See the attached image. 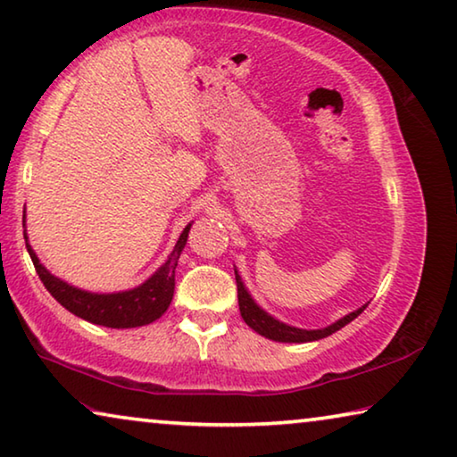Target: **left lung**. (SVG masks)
Wrapping results in <instances>:
<instances>
[{
	"instance_id": "left-lung-1",
	"label": "left lung",
	"mask_w": 457,
	"mask_h": 457,
	"mask_svg": "<svg viewBox=\"0 0 457 457\" xmlns=\"http://www.w3.org/2000/svg\"><path fill=\"white\" fill-rule=\"evenodd\" d=\"M235 279H237V296H238V311H241L243 320L253 328V331L268 337L271 341H282V343H308V341H319L322 337L333 335L335 331H339L341 327H345L347 322L360 317V314L366 311V306L357 308L355 312H349L347 317L339 319L333 325H328L325 328H317V331H306V328H296L286 325V322H279L273 317H270L263 308H259L255 304V300L249 296V292L245 290L243 279L238 273L235 271Z\"/></svg>"
}]
</instances>
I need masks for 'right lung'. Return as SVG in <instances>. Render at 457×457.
Returning <instances> with one entry per match:
<instances>
[{"label":"right lung","instance_id":"obj_1","mask_svg":"<svg viewBox=\"0 0 457 457\" xmlns=\"http://www.w3.org/2000/svg\"><path fill=\"white\" fill-rule=\"evenodd\" d=\"M192 224H187L184 233L179 235L178 243L171 251V255L161 268L138 287H132L129 292L116 294H91L79 287L69 286L62 279L54 278L45 265L38 262L37 253L32 251L30 245L26 243V249L30 253V259L37 268L40 282L51 292V296L65 306L69 312L83 320L94 322V325L112 327V328H132L143 327L149 322L157 320L171 304L173 290H175V268H178V259L181 251L186 247L187 233ZM24 238L28 237L24 233Z\"/></svg>","mask_w":457,"mask_h":457}]
</instances>
